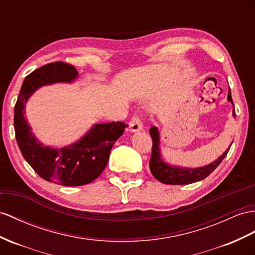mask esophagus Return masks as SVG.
I'll list each match as a JSON object with an SVG mask.
<instances>
[{
	"label": "esophagus",
	"mask_w": 255,
	"mask_h": 255,
	"mask_svg": "<svg viewBox=\"0 0 255 255\" xmlns=\"http://www.w3.org/2000/svg\"><path fill=\"white\" fill-rule=\"evenodd\" d=\"M142 129L143 127H142V123L140 119L138 116H133L129 123V130L132 132H135V131H140Z\"/></svg>",
	"instance_id": "esophagus-1"
}]
</instances>
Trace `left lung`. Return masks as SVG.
Masks as SVG:
<instances>
[{
  "label": "left lung",
  "instance_id": "8db88e82",
  "mask_svg": "<svg viewBox=\"0 0 255 255\" xmlns=\"http://www.w3.org/2000/svg\"><path fill=\"white\" fill-rule=\"evenodd\" d=\"M227 100L233 103L231 88L228 89ZM233 107H234V103H233ZM233 115L234 117L236 116L235 107L233 110ZM149 134H151L152 141H153L152 155H151V159H149V169H151V172L154 175V178H156L164 184L184 185V184H191V183H194V182L204 180L221 164V161L224 159L228 151H230V148H227V151H225L223 155L220 156L217 160H214L213 162H211V164L204 167H199L195 169L174 167L169 164H166V162L161 159L158 129L156 127H151L149 128Z\"/></svg>",
  "mask_w": 255,
  "mask_h": 255
}]
</instances>
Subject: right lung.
<instances>
[{"label": "right lung", "mask_w": 255, "mask_h": 255, "mask_svg": "<svg viewBox=\"0 0 255 255\" xmlns=\"http://www.w3.org/2000/svg\"><path fill=\"white\" fill-rule=\"evenodd\" d=\"M77 70L69 63L51 62L24 78L15 106L16 140L23 158L44 180L64 186H80L96 180L106 168L115 141L128 127L123 122L98 124L73 144L53 148L38 141L24 117L25 102L45 85L71 83Z\"/></svg>", "instance_id": "obj_1"}]
</instances>
